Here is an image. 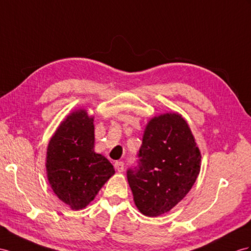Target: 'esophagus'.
I'll list each match as a JSON object with an SVG mask.
<instances>
[{
    "mask_svg": "<svg viewBox=\"0 0 251 251\" xmlns=\"http://www.w3.org/2000/svg\"><path fill=\"white\" fill-rule=\"evenodd\" d=\"M114 168H115V170H117L119 173L123 172V171H124V163L122 162V161H117V162L114 163Z\"/></svg>",
    "mask_w": 251,
    "mask_h": 251,
    "instance_id": "1",
    "label": "esophagus"
}]
</instances>
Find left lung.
Wrapping results in <instances>:
<instances>
[{
	"mask_svg": "<svg viewBox=\"0 0 251 251\" xmlns=\"http://www.w3.org/2000/svg\"><path fill=\"white\" fill-rule=\"evenodd\" d=\"M139 166L127 171L138 210L145 216L168 213L194 185L201 155L181 114L166 112L147 123L139 151Z\"/></svg>",
	"mask_w": 251,
	"mask_h": 251,
	"instance_id": "obj_1",
	"label": "left lung"
}]
</instances>
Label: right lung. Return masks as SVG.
I'll list each match as a JSON object with an SVG mask.
<instances>
[{
    "label": "right lung",
    "mask_w": 251,
    "mask_h": 251,
    "mask_svg": "<svg viewBox=\"0 0 251 251\" xmlns=\"http://www.w3.org/2000/svg\"><path fill=\"white\" fill-rule=\"evenodd\" d=\"M93 122L86 109L71 112L57 127L47 150L50 188L75 211L86 208L115 173L109 160L94 151Z\"/></svg>",
    "instance_id": "right-lung-1"
}]
</instances>
